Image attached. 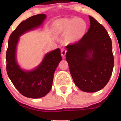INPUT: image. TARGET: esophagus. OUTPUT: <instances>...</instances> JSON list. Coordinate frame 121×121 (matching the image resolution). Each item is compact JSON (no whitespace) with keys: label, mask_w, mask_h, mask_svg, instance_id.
Segmentation results:
<instances>
[{"label":"esophagus","mask_w":121,"mask_h":121,"mask_svg":"<svg viewBox=\"0 0 121 121\" xmlns=\"http://www.w3.org/2000/svg\"><path fill=\"white\" fill-rule=\"evenodd\" d=\"M66 53H67V50L65 48H62L61 49V55L63 57H64L65 56Z\"/></svg>","instance_id":"obj_1"}]
</instances>
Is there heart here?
<instances>
[{"label":"heart","mask_w":121,"mask_h":121,"mask_svg":"<svg viewBox=\"0 0 121 121\" xmlns=\"http://www.w3.org/2000/svg\"><path fill=\"white\" fill-rule=\"evenodd\" d=\"M53 27L57 33L70 31V39L76 40L84 36L87 28V24L82 19H62L55 21Z\"/></svg>","instance_id":"1"}]
</instances>
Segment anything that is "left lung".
Segmentation results:
<instances>
[{"instance_id": "8db88e82", "label": "left lung", "mask_w": 121, "mask_h": 121, "mask_svg": "<svg viewBox=\"0 0 121 121\" xmlns=\"http://www.w3.org/2000/svg\"><path fill=\"white\" fill-rule=\"evenodd\" d=\"M90 25L81 39L67 46L66 60L74 84L85 92L102 89L114 66L112 43L102 25L89 16Z\"/></svg>"}]
</instances>
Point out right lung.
I'll use <instances>...</instances> for the list:
<instances>
[{
    "instance_id": "add662e5",
    "label": "right lung",
    "mask_w": 121,
    "mask_h": 121,
    "mask_svg": "<svg viewBox=\"0 0 121 121\" xmlns=\"http://www.w3.org/2000/svg\"><path fill=\"white\" fill-rule=\"evenodd\" d=\"M45 18V14H39L21 22L9 36L6 53L8 77L23 96L33 99L45 96L51 90L54 71L62 60L60 50L57 48L47 53L35 70L25 71L17 63L16 47L21 35L40 26Z\"/></svg>"
}]
</instances>
